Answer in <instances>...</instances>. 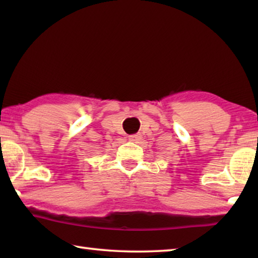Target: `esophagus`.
Instances as JSON below:
<instances>
[{
	"label": "esophagus",
	"mask_w": 258,
	"mask_h": 258,
	"mask_svg": "<svg viewBox=\"0 0 258 258\" xmlns=\"http://www.w3.org/2000/svg\"><path fill=\"white\" fill-rule=\"evenodd\" d=\"M140 139H141V135H140V134H132V135H130V137H128L130 141H133V142H138Z\"/></svg>",
	"instance_id": "esophagus-1"
}]
</instances>
